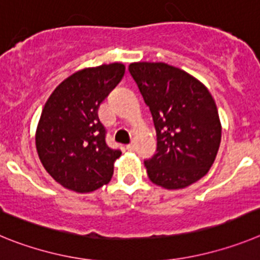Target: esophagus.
Returning a JSON list of instances; mask_svg holds the SVG:
<instances>
[{"label": "esophagus", "instance_id": "1", "mask_svg": "<svg viewBox=\"0 0 260 260\" xmlns=\"http://www.w3.org/2000/svg\"><path fill=\"white\" fill-rule=\"evenodd\" d=\"M127 149L129 150V152H133L135 150V144H129V145H127Z\"/></svg>", "mask_w": 260, "mask_h": 260}]
</instances>
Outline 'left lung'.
<instances>
[{
  "instance_id": "obj_1",
  "label": "left lung",
  "mask_w": 260,
  "mask_h": 260,
  "mask_svg": "<svg viewBox=\"0 0 260 260\" xmlns=\"http://www.w3.org/2000/svg\"><path fill=\"white\" fill-rule=\"evenodd\" d=\"M128 69L157 132V153L145 161L149 179L166 189L202 179L221 143L220 117L209 90L165 62H132Z\"/></svg>"
}]
</instances>
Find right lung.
<instances>
[{
  "label": "right lung",
  "mask_w": 260,
  "mask_h": 260,
  "mask_svg": "<svg viewBox=\"0 0 260 260\" xmlns=\"http://www.w3.org/2000/svg\"><path fill=\"white\" fill-rule=\"evenodd\" d=\"M124 72L120 62L85 68L47 99L36 128V150L47 173L65 188L86 193L111 180L121 152L106 144L98 108Z\"/></svg>",
  "instance_id": "obj_1"
}]
</instances>
